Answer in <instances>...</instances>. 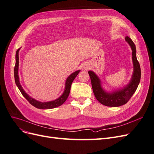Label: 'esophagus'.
Wrapping results in <instances>:
<instances>
[{
	"mask_svg": "<svg viewBox=\"0 0 154 154\" xmlns=\"http://www.w3.org/2000/svg\"><path fill=\"white\" fill-rule=\"evenodd\" d=\"M83 69H84L85 70H87V69H88V66H83Z\"/></svg>",
	"mask_w": 154,
	"mask_h": 154,
	"instance_id": "obj_1",
	"label": "esophagus"
}]
</instances>
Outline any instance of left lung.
I'll return each instance as SVG.
<instances>
[{"label":"left lung","instance_id":"obj_1","mask_svg":"<svg viewBox=\"0 0 154 154\" xmlns=\"http://www.w3.org/2000/svg\"><path fill=\"white\" fill-rule=\"evenodd\" d=\"M125 41L131 48L133 73L129 82L123 87L114 88L107 91L103 87V83L99 76L92 71L88 72L89 74L93 92L97 100L102 105L107 106H119L126 104L136 92L141 80V68L136 57V48L133 41L128 36L125 37Z\"/></svg>","mask_w":154,"mask_h":154}]
</instances>
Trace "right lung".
Wrapping results in <instances>:
<instances>
[{
	"label": "right lung",
	"mask_w": 154,
	"mask_h": 154,
	"mask_svg": "<svg viewBox=\"0 0 154 154\" xmlns=\"http://www.w3.org/2000/svg\"><path fill=\"white\" fill-rule=\"evenodd\" d=\"M20 48L18 49L16 52V55H15L16 63H15V69H14V76H15V81L16 85L18 87V89H19L20 91L21 92L22 94L24 96L25 98L28 101L32 106H35L37 109H54V108H56V107H58V106H60V105H62L67 99L70 93V90H71V86L72 83L74 79H75V78L76 77V76L79 74V72H80V70H78V71H76L75 72H72L67 78L66 83H65V87H64L63 92L62 94V95L60 97H58V98L53 101H46V102L40 101L38 100H35V98H32L31 96H30L29 94H27L26 92V91H24V88H23V87H22L20 83L19 76H18V67H19V57H18V53H19Z\"/></svg>",
	"instance_id": "1"
}]
</instances>
